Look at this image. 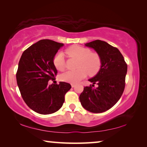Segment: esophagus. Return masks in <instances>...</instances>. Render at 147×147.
Instances as JSON below:
<instances>
[{
  "mask_svg": "<svg viewBox=\"0 0 147 147\" xmlns=\"http://www.w3.org/2000/svg\"><path fill=\"white\" fill-rule=\"evenodd\" d=\"M71 87H72V88H74V87H75V84H71Z\"/></svg>",
  "mask_w": 147,
  "mask_h": 147,
  "instance_id": "1",
  "label": "esophagus"
}]
</instances>
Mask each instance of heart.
Instances as JSON below:
<instances>
[{
    "label": "heart",
    "mask_w": 147,
    "mask_h": 147,
    "mask_svg": "<svg viewBox=\"0 0 147 147\" xmlns=\"http://www.w3.org/2000/svg\"><path fill=\"white\" fill-rule=\"evenodd\" d=\"M69 56L78 59L75 71H67L59 75V79L67 82L76 84L85 78L87 74L94 75L97 73L101 67V59L97 53H91V50L86 47L73 45L66 49ZM53 64L56 69L63 70L65 68L64 54L58 52L53 58Z\"/></svg>",
    "instance_id": "1"
}]
</instances>
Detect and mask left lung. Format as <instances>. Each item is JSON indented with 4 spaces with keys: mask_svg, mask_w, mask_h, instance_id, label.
I'll use <instances>...</instances> for the list:
<instances>
[{
    "mask_svg": "<svg viewBox=\"0 0 147 147\" xmlns=\"http://www.w3.org/2000/svg\"><path fill=\"white\" fill-rule=\"evenodd\" d=\"M85 45L93 49L100 56L101 67L98 73L89 79L93 85L84 87L80 100L90 112H104L112 108L123 93L127 64L119 49L105 41L97 39ZM95 83L98 87L93 88Z\"/></svg>",
    "mask_w": 147,
    "mask_h": 147,
    "instance_id": "1",
    "label": "left lung"
}]
</instances>
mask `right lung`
Masks as SVG:
<instances>
[{"instance_id":"right-lung-1","label":"right lung","mask_w":147,"mask_h":147,"mask_svg":"<svg viewBox=\"0 0 147 147\" xmlns=\"http://www.w3.org/2000/svg\"><path fill=\"white\" fill-rule=\"evenodd\" d=\"M63 43L42 39L29 47L21 57L16 73L17 83L24 101L36 112L47 115L63 106L70 84L60 82L49 85L57 75L53 58Z\"/></svg>"}]
</instances>
